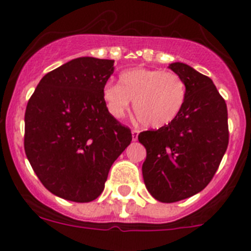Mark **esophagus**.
Masks as SVG:
<instances>
[{
    "label": "esophagus",
    "mask_w": 251,
    "mask_h": 251,
    "mask_svg": "<svg viewBox=\"0 0 251 251\" xmlns=\"http://www.w3.org/2000/svg\"><path fill=\"white\" fill-rule=\"evenodd\" d=\"M138 134H139L138 129H132V139H133V141H137V139H138Z\"/></svg>",
    "instance_id": "obj_1"
}]
</instances>
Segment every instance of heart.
Listing matches in <instances>:
<instances>
[{
    "label": "heart",
    "instance_id": "obj_1",
    "mask_svg": "<svg viewBox=\"0 0 251 251\" xmlns=\"http://www.w3.org/2000/svg\"><path fill=\"white\" fill-rule=\"evenodd\" d=\"M112 117L126 115L133 100V112L145 127L158 129L171 124L185 105L187 86L174 72L133 68L119 75L118 84L106 83L101 92Z\"/></svg>",
    "mask_w": 251,
    "mask_h": 251
}]
</instances>
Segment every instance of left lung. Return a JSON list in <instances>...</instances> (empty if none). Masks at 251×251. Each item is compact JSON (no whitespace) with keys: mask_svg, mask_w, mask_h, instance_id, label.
Segmentation results:
<instances>
[{"mask_svg":"<svg viewBox=\"0 0 251 251\" xmlns=\"http://www.w3.org/2000/svg\"><path fill=\"white\" fill-rule=\"evenodd\" d=\"M168 68L187 86L183 109L166 127L138 136L147 151L142 166L146 187L166 203L202 191L229 145L227 108L211 79L187 64L172 63Z\"/></svg>","mask_w":251,"mask_h":251,"instance_id":"left-lung-1","label":"left lung"}]
</instances>
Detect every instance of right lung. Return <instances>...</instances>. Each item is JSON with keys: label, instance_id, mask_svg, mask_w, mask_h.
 <instances>
[{"label": "right lung", "instance_id": "1", "mask_svg": "<svg viewBox=\"0 0 251 251\" xmlns=\"http://www.w3.org/2000/svg\"><path fill=\"white\" fill-rule=\"evenodd\" d=\"M113 72L114 60H70L40 80L26 106V156L41 183L64 200H95L132 141L101 97Z\"/></svg>", "mask_w": 251, "mask_h": 251}]
</instances>
